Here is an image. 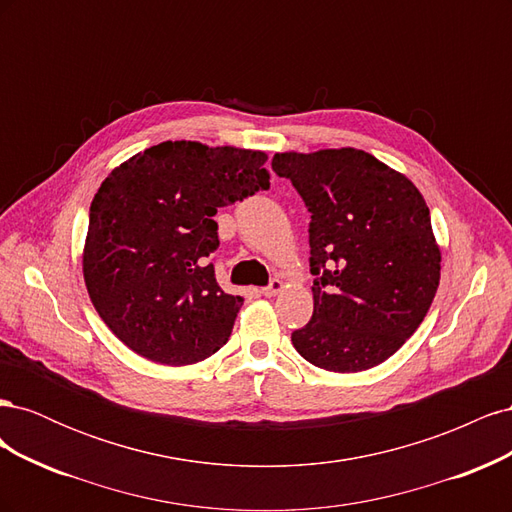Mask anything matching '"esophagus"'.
Returning a JSON list of instances; mask_svg holds the SVG:
<instances>
[{
	"mask_svg": "<svg viewBox=\"0 0 512 512\" xmlns=\"http://www.w3.org/2000/svg\"><path fill=\"white\" fill-rule=\"evenodd\" d=\"M282 290H284V282L282 280H273L269 286H265L260 292L265 294V297H275V294H280Z\"/></svg>",
	"mask_w": 512,
	"mask_h": 512,
	"instance_id": "esophagus-1",
	"label": "esophagus"
}]
</instances>
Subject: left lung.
Instances as JSON below:
<instances>
[{
    "label": "left lung",
    "mask_w": 512,
    "mask_h": 512,
    "mask_svg": "<svg viewBox=\"0 0 512 512\" xmlns=\"http://www.w3.org/2000/svg\"><path fill=\"white\" fill-rule=\"evenodd\" d=\"M273 170L312 211L314 314L292 346L335 374L384 363L418 329L440 286L442 254L423 194L354 147L275 153Z\"/></svg>",
    "instance_id": "left-lung-1"
}]
</instances>
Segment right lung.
<instances>
[{
    "label": "right lung",
    "mask_w": 512,
    "mask_h": 512,
    "mask_svg": "<svg viewBox=\"0 0 512 512\" xmlns=\"http://www.w3.org/2000/svg\"><path fill=\"white\" fill-rule=\"evenodd\" d=\"M265 151L198 141L153 145L113 168L91 200L83 277L123 344L160 365H194L230 337L243 297L218 286L213 215L269 190Z\"/></svg>",
    "instance_id": "right-lung-1"
}]
</instances>
